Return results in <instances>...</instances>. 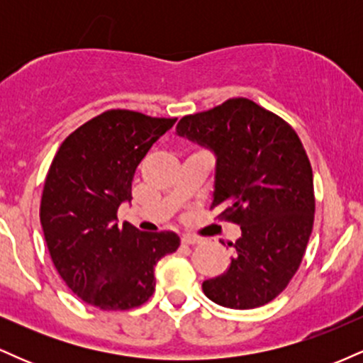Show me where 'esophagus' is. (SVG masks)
I'll return each mask as SVG.
<instances>
[{
  "label": "esophagus",
  "mask_w": 363,
  "mask_h": 363,
  "mask_svg": "<svg viewBox=\"0 0 363 363\" xmlns=\"http://www.w3.org/2000/svg\"><path fill=\"white\" fill-rule=\"evenodd\" d=\"M199 242H203V239L201 237H198V235H184L182 237V244H187V245H196V244H199Z\"/></svg>",
  "instance_id": "34e87169"
}]
</instances>
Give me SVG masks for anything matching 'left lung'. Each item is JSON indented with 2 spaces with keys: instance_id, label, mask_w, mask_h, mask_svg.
Here are the masks:
<instances>
[{
  "instance_id": "8db88e82",
  "label": "left lung",
  "mask_w": 363,
  "mask_h": 363,
  "mask_svg": "<svg viewBox=\"0 0 363 363\" xmlns=\"http://www.w3.org/2000/svg\"><path fill=\"white\" fill-rule=\"evenodd\" d=\"M177 133L216 155L210 208L237 223L242 235L230 268L203 281L210 301L230 309H254L277 298L301 266L314 225L312 167L295 129L249 99L184 116Z\"/></svg>"
}]
</instances>
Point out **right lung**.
Masks as SVG:
<instances>
[{"instance_id": "1", "label": "right lung", "mask_w": 363, "mask_h": 363, "mask_svg": "<svg viewBox=\"0 0 363 363\" xmlns=\"http://www.w3.org/2000/svg\"><path fill=\"white\" fill-rule=\"evenodd\" d=\"M177 118L111 109L66 136L52 158L40 199V223L62 281L102 311H129L155 291L158 259L176 252V232L118 225L131 201L136 167Z\"/></svg>"}]
</instances>
